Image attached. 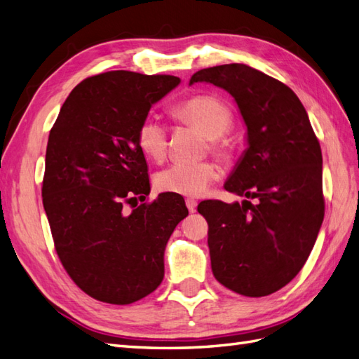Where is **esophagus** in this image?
<instances>
[{
  "mask_svg": "<svg viewBox=\"0 0 359 359\" xmlns=\"http://www.w3.org/2000/svg\"><path fill=\"white\" fill-rule=\"evenodd\" d=\"M187 208L189 210V212H196V208H197V200L196 198H187Z\"/></svg>",
  "mask_w": 359,
  "mask_h": 359,
  "instance_id": "1",
  "label": "esophagus"
}]
</instances>
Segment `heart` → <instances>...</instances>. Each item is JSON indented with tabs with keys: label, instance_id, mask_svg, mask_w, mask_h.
<instances>
[{
	"label": "heart",
	"instance_id": "1",
	"mask_svg": "<svg viewBox=\"0 0 359 359\" xmlns=\"http://www.w3.org/2000/svg\"><path fill=\"white\" fill-rule=\"evenodd\" d=\"M174 118L193 125L210 139V149L223 159L231 154L224 135L231 130L234 116L226 102L212 95H197L174 107ZM137 145L149 161L159 162L168 149V127L157 114H147L137 127ZM219 177L214 162H176L156 174L154 183L163 193L196 197L203 194Z\"/></svg>",
	"mask_w": 359,
	"mask_h": 359
}]
</instances>
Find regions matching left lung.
<instances>
[{
	"instance_id": "left-lung-1",
	"label": "left lung",
	"mask_w": 359,
	"mask_h": 359,
	"mask_svg": "<svg viewBox=\"0 0 359 359\" xmlns=\"http://www.w3.org/2000/svg\"><path fill=\"white\" fill-rule=\"evenodd\" d=\"M236 99L248 148L224 183L241 203L203 200L215 280L245 297H264L302 271L324 219L323 156L303 104L283 82L245 64L198 70Z\"/></svg>"
}]
</instances>
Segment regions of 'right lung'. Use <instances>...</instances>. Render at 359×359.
Listing matches in <instances>:
<instances>
[{
	"instance_id": "1",
	"label": "right lung",
	"mask_w": 359,
	"mask_h": 359,
	"mask_svg": "<svg viewBox=\"0 0 359 359\" xmlns=\"http://www.w3.org/2000/svg\"><path fill=\"white\" fill-rule=\"evenodd\" d=\"M179 82L127 70L90 76L72 90L50 130L43 203L55 249L76 286L99 302L130 304L156 290L165 246L188 215L172 193L133 205L149 194L137 127Z\"/></svg>"
}]
</instances>
